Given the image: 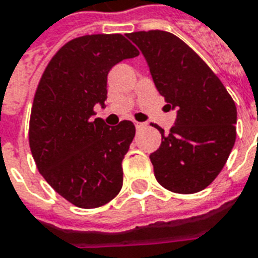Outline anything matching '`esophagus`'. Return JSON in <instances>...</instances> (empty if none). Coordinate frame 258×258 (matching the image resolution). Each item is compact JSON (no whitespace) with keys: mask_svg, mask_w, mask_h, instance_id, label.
Listing matches in <instances>:
<instances>
[{"mask_svg":"<svg viewBox=\"0 0 258 258\" xmlns=\"http://www.w3.org/2000/svg\"><path fill=\"white\" fill-rule=\"evenodd\" d=\"M135 125H136V127H137V129H143V127L147 126V123H145V122H137V121L135 122Z\"/></svg>","mask_w":258,"mask_h":258,"instance_id":"esophagus-1","label":"esophagus"}]
</instances>
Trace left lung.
<instances>
[{
	"instance_id": "8db88e82",
	"label": "left lung",
	"mask_w": 258,
	"mask_h": 258,
	"mask_svg": "<svg viewBox=\"0 0 258 258\" xmlns=\"http://www.w3.org/2000/svg\"><path fill=\"white\" fill-rule=\"evenodd\" d=\"M126 36L143 52L157 91L176 109L169 135L151 153L156 180L177 194L205 189L226 164L235 143L237 107L222 82L194 49L165 31Z\"/></svg>"
}]
</instances>
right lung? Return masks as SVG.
Here are the masks:
<instances>
[{
  "label": "right lung",
  "mask_w": 258,
  "mask_h": 258,
  "mask_svg": "<svg viewBox=\"0 0 258 258\" xmlns=\"http://www.w3.org/2000/svg\"><path fill=\"white\" fill-rule=\"evenodd\" d=\"M125 37L86 35L55 53L32 105L29 147L39 172L59 195L82 209L109 203L121 191L122 160L136 135L132 121L109 126L93 118L105 107L107 74L139 56Z\"/></svg>",
  "instance_id": "add662e5"
}]
</instances>
